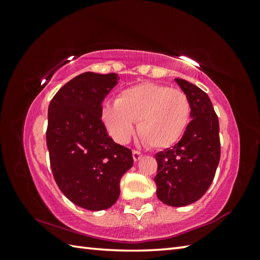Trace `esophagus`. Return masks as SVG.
Wrapping results in <instances>:
<instances>
[{"instance_id": "1", "label": "esophagus", "mask_w": 260, "mask_h": 260, "mask_svg": "<svg viewBox=\"0 0 260 260\" xmlns=\"http://www.w3.org/2000/svg\"><path fill=\"white\" fill-rule=\"evenodd\" d=\"M142 153H141L140 151H138V150H133V159H134V161H138V160H140L141 158H142Z\"/></svg>"}]
</instances>
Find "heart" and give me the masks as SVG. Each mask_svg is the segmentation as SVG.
<instances>
[{
	"label": "heart",
	"instance_id": "b5f03b06",
	"mask_svg": "<svg viewBox=\"0 0 260 260\" xmlns=\"http://www.w3.org/2000/svg\"><path fill=\"white\" fill-rule=\"evenodd\" d=\"M190 114V101L184 91L153 82L126 88L116 102L104 103L101 111L105 127L117 142H127L138 121L140 138L153 149L177 143L187 129Z\"/></svg>",
	"mask_w": 260,
	"mask_h": 260
}]
</instances>
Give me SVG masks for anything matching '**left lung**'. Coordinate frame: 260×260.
Wrapping results in <instances>:
<instances>
[{
    "mask_svg": "<svg viewBox=\"0 0 260 260\" xmlns=\"http://www.w3.org/2000/svg\"><path fill=\"white\" fill-rule=\"evenodd\" d=\"M191 105V121L173 148L156 153L157 197L170 206L199 201L212 183L220 160L219 120L206 93L175 79Z\"/></svg>",
    "mask_w": 260,
    "mask_h": 260,
    "instance_id": "obj_1",
    "label": "left lung"
}]
</instances>
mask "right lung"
<instances>
[{
  "instance_id": "add662e5",
  "label": "right lung",
  "mask_w": 260,
  "mask_h": 260,
  "mask_svg": "<svg viewBox=\"0 0 260 260\" xmlns=\"http://www.w3.org/2000/svg\"><path fill=\"white\" fill-rule=\"evenodd\" d=\"M119 78L85 72L57 91L48 109L47 147L55 181L72 203L100 211L111 208L120 179L132 166V150L110 138L102 102Z\"/></svg>"
}]
</instances>
